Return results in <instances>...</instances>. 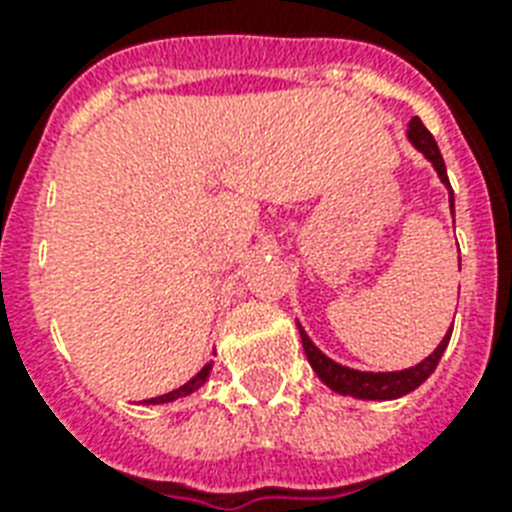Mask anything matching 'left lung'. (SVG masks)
<instances>
[{
  "instance_id": "8db88e82",
  "label": "left lung",
  "mask_w": 512,
  "mask_h": 512,
  "mask_svg": "<svg viewBox=\"0 0 512 512\" xmlns=\"http://www.w3.org/2000/svg\"><path fill=\"white\" fill-rule=\"evenodd\" d=\"M409 140H412L414 146L420 148L422 154L428 156L430 162H433L438 177H441V180L446 183V188H449V201H452V212H454V193H452V185H449V177H446L444 156H441V151H438L436 140H433V135L428 132V127H425L417 116L409 122ZM297 327H300V324H297ZM449 337H452V329H449V335L441 340V345H438V348L425 358V361H420L417 366H409V369H404V372H358V369H348V366L337 364V361H332L329 356H324V353H321L311 340H308L305 329L300 327V340H303L305 356H308V361H311L313 372L319 374L329 388L342 393V396L380 398V401H385V398L404 396V393H409V390H414L417 385H422V382L428 380L430 372L436 369V364L441 361V356H444L446 345H449Z\"/></svg>"
}]
</instances>
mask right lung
Masks as SVG:
<instances>
[{
	"mask_svg": "<svg viewBox=\"0 0 512 512\" xmlns=\"http://www.w3.org/2000/svg\"><path fill=\"white\" fill-rule=\"evenodd\" d=\"M209 369H212V366L207 364V366H204V369H201L199 374H196V377H191V380L185 382V385H180V388L172 390V393H164V396L148 398L146 404H164V401H175V398H180V396H188V393H193V390L204 385V380H207V377H209Z\"/></svg>",
	"mask_w": 512,
	"mask_h": 512,
	"instance_id": "1",
	"label": "right lung"
}]
</instances>
